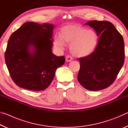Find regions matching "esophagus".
<instances>
[{
	"mask_svg": "<svg viewBox=\"0 0 128 128\" xmlns=\"http://www.w3.org/2000/svg\"><path fill=\"white\" fill-rule=\"evenodd\" d=\"M73 60V58H72V57H71L70 56H67L66 57V62H70V61H72V60Z\"/></svg>",
	"mask_w": 128,
	"mask_h": 128,
	"instance_id": "obj_1",
	"label": "esophagus"
}]
</instances>
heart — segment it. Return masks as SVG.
Returning a JSON list of instances; mask_svg holds the SVG:
<instances>
[{
  "mask_svg": "<svg viewBox=\"0 0 128 128\" xmlns=\"http://www.w3.org/2000/svg\"><path fill=\"white\" fill-rule=\"evenodd\" d=\"M54 45L62 50L66 43L70 44V50L77 57H85L94 51L98 43V36L95 31L86 29L78 25L68 24L62 28L61 34L54 36Z\"/></svg>",
  "mask_w": 128,
  "mask_h": 128,
  "instance_id": "b5f03b06",
  "label": "heart"
}]
</instances>
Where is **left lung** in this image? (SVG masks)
Listing matches in <instances>:
<instances>
[{
  "label": "left lung",
  "mask_w": 128,
  "mask_h": 128,
  "mask_svg": "<svg viewBox=\"0 0 128 128\" xmlns=\"http://www.w3.org/2000/svg\"><path fill=\"white\" fill-rule=\"evenodd\" d=\"M85 25L93 28L99 38L94 51L78 59L80 69L77 78L86 89L103 90L113 83L124 64V40L109 21L93 20Z\"/></svg>",
  "instance_id": "8db88e82"
}]
</instances>
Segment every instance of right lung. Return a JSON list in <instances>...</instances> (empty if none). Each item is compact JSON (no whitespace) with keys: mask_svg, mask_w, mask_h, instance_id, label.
<instances>
[{"mask_svg":"<svg viewBox=\"0 0 128 128\" xmlns=\"http://www.w3.org/2000/svg\"><path fill=\"white\" fill-rule=\"evenodd\" d=\"M54 25L27 22L12 34L5 53V61L13 81L20 88L45 90L50 85L64 56L52 52Z\"/></svg>","mask_w":128,"mask_h":128,"instance_id":"1","label":"right lung"}]
</instances>
